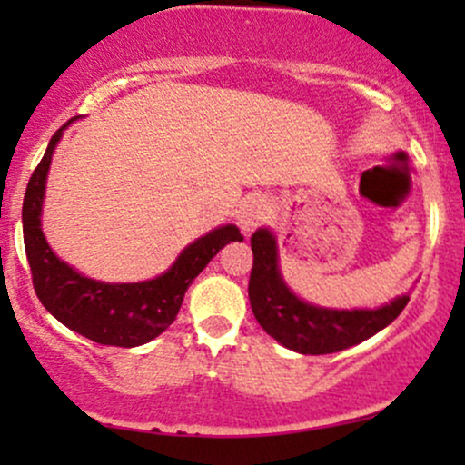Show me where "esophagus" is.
<instances>
[{
    "instance_id": "34e87169",
    "label": "esophagus",
    "mask_w": 465,
    "mask_h": 465,
    "mask_svg": "<svg viewBox=\"0 0 465 465\" xmlns=\"http://www.w3.org/2000/svg\"><path fill=\"white\" fill-rule=\"evenodd\" d=\"M271 216V201L266 196H249L238 210V225L244 233L258 229Z\"/></svg>"
}]
</instances>
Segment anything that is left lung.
<instances>
[{"label":"left lung","instance_id":"obj_1","mask_svg":"<svg viewBox=\"0 0 465 465\" xmlns=\"http://www.w3.org/2000/svg\"><path fill=\"white\" fill-rule=\"evenodd\" d=\"M253 269L249 277V302L258 323L284 348L300 354H334L359 345L387 328L407 306L409 295L396 297L381 308L314 306L300 300L280 273L277 240L271 229H258L251 236Z\"/></svg>","mask_w":465,"mask_h":465}]
</instances>
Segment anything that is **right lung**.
Returning <instances> with one entry per match:
<instances>
[{
	"instance_id": "add662e5",
	"label": "right lung",
	"mask_w": 465,
	"mask_h": 465,
	"mask_svg": "<svg viewBox=\"0 0 465 465\" xmlns=\"http://www.w3.org/2000/svg\"><path fill=\"white\" fill-rule=\"evenodd\" d=\"M74 120H69L52 135L44 159L36 165L25 188L21 221H24V244L32 271V284L45 311L69 330L100 345L137 348L157 339L177 319L185 291L194 277L225 244L233 240L242 242V236L236 225L212 229L210 233L181 251L165 273L135 284H109L78 273L52 251L41 229L52 154L56 143L61 142L63 131Z\"/></svg>"
}]
</instances>
